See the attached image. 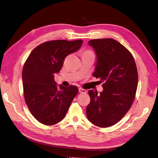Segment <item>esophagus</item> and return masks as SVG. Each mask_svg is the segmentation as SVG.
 <instances>
[{
    "instance_id": "34e87169",
    "label": "esophagus",
    "mask_w": 158,
    "mask_h": 158,
    "mask_svg": "<svg viewBox=\"0 0 158 158\" xmlns=\"http://www.w3.org/2000/svg\"><path fill=\"white\" fill-rule=\"evenodd\" d=\"M78 90H79V92L81 93V94H85V93L87 92L86 90L83 89V88H80L78 89Z\"/></svg>"
}]
</instances>
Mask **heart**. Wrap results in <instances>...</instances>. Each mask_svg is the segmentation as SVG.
<instances>
[{"label":"heart","instance_id":"1","mask_svg":"<svg viewBox=\"0 0 158 158\" xmlns=\"http://www.w3.org/2000/svg\"><path fill=\"white\" fill-rule=\"evenodd\" d=\"M85 52H92L91 51H85Z\"/></svg>","mask_w":158,"mask_h":158}]
</instances>
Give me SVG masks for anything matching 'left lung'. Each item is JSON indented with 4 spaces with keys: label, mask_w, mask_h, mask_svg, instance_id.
<instances>
[{
    "label": "left lung",
    "mask_w": 158,
    "mask_h": 158,
    "mask_svg": "<svg viewBox=\"0 0 158 158\" xmlns=\"http://www.w3.org/2000/svg\"><path fill=\"white\" fill-rule=\"evenodd\" d=\"M88 44L97 55L93 76L103 82V91L90 89L87 117L99 127L115 125L125 115L135 98L138 71L131 52L111 38L92 40Z\"/></svg>",
    "instance_id": "left-lung-1"
}]
</instances>
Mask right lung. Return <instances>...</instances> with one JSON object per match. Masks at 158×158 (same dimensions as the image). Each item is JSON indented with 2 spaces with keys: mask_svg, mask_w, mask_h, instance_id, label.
<instances>
[{
  "mask_svg": "<svg viewBox=\"0 0 158 158\" xmlns=\"http://www.w3.org/2000/svg\"><path fill=\"white\" fill-rule=\"evenodd\" d=\"M83 41L52 40L33 49L22 70L23 96L30 111L45 125L61 121L73 99L78 93L76 85L57 87L54 77L69 54L78 51Z\"/></svg>",
  "mask_w": 158,
  "mask_h": 158,
  "instance_id": "obj_1",
  "label": "right lung"
}]
</instances>
